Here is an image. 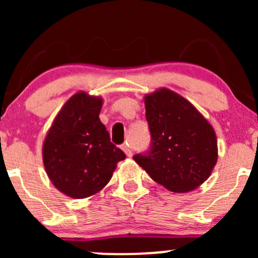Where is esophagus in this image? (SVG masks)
I'll return each mask as SVG.
<instances>
[{
    "mask_svg": "<svg viewBox=\"0 0 258 258\" xmlns=\"http://www.w3.org/2000/svg\"><path fill=\"white\" fill-rule=\"evenodd\" d=\"M121 149H122L123 152H125V154H126L127 156H132V152H131V149H130V146L127 143L122 144V146H121Z\"/></svg>",
    "mask_w": 258,
    "mask_h": 258,
    "instance_id": "34e87169",
    "label": "esophagus"
}]
</instances>
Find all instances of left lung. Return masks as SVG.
<instances>
[{"label":"left lung","mask_w":258,"mask_h":258,"mask_svg":"<svg viewBox=\"0 0 258 258\" xmlns=\"http://www.w3.org/2000/svg\"><path fill=\"white\" fill-rule=\"evenodd\" d=\"M150 146L133 159L168 190L182 193L209 178L217 161L214 128L188 100L162 88L146 97Z\"/></svg>","instance_id":"obj_1"}]
</instances>
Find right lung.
Instances as JSON below:
<instances>
[{
	"mask_svg": "<svg viewBox=\"0 0 258 258\" xmlns=\"http://www.w3.org/2000/svg\"><path fill=\"white\" fill-rule=\"evenodd\" d=\"M102 99L74 94L59 111L43 143V165L55 188L84 199L98 193L126 155L100 122Z\"/></svg>",
	"mask_w": 258,
	"mask_h": 258,
	"instance_id": "right-lung-1",
	"label": "right lung"
}]
</instances>
